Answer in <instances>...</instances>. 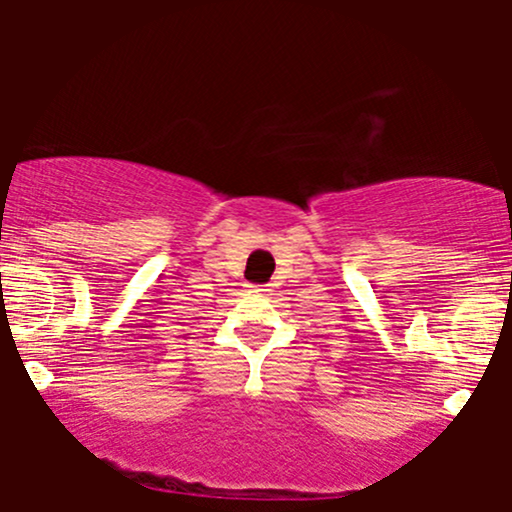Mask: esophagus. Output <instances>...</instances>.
Masks as SVG:
<instances>
[{
  "instance_id": "obj_1",
  "label": "esophagus",
  "mask_w": 512,
  "mask_h": 512,
  "mask_svg": "<svg viewBox=\"0 0 512 512\" xmlns=\"http://www.w3.org/2000/svg\"><path fill=\"white\" fill-rule=\"evenodd\" d=\"M251 291H268V289H263V286H251Z\"/></svg>"
}]
</instances>
